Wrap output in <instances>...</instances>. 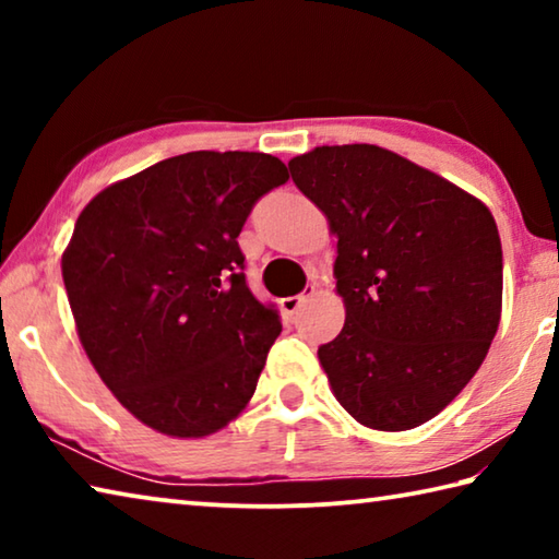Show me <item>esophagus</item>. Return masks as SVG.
Wrapping results in <instances>:
<instances>
[{
	"instance_id": "obj_1",
	"label": "esophagus",
	"mask_w": 559,
	"mask_h": 559,
	"mask_svg": "<svg viewBox=\"0 0 559 559\" xmlns=\"http://www.w3.org/2000/svg\"><path fill=\"white\" fill-rule=\"evenodd\" d=\"M313 293H316V286H308V290L302 293V296H288V298H283V300H281L283 313H286V316H296L302 302H306L308 298H313Z\"/></svg>"
}]
</instances>
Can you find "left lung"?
Instances as JSON below:
<instances>
[{
    "mask_svg": "<svg viewBox=\"0 0 559 559\" xmlns=\"http://www.w3.org/2000/svg\"><path fill=\"white\" fill-rule=\"evenodd\" d=\"M288 167L337 236L345 325L318 349L330 390L367 429L421 427L456 400L498 333L503 251L493 214L377 145H323Z\"/></svg>",
    "mask_w": 559,
    "mask_h": 559,
    "instance_id": "8db88e82",
    "label": "left lung"
}]
</instances>
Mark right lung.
<instances>
[{
	"label": "right lung",
	"mask_w": 559,
	"mask_h": 559,
	"mask_svg": "<svg viewBox=\"0 0 559 559\" xmlns=\"http://www.w3.org/2000/svg\"><path fill=\"white\" fill-rule=\"evenodd\" d=\"M288 179L266 153H187L83 206L61 257L75 333L126 409L204 439L257 392L276 310L251 296L239 249L253 202Z\"/></svg>",
	"instance_id": "add662e5"
}]
</instances>
